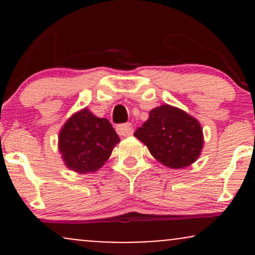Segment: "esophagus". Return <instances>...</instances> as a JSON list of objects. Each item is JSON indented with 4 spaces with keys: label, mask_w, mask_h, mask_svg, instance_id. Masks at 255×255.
Listing matches in <instances>:
<instances>
[{
    "label": "esophagus",
    "mask_w": 255,
    "mask_h": 255,
    "mask_svg": "<svg viewBox=\"0 0 255 255\" xmlns=\"http://www.w3.org/2000/svg\"><path fill=\"white\" fill-rule=\"evenodd\" d=\"M116 130H118L119 135L128 136L133 133V126H131L130 124L120 125V126H118V128H116Z\"/></svg>",
    "instance_id": "esophagus-1"
}]
</instances>
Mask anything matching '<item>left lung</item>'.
<instances>
[{"mask_svg": "<svg viewBox=\"0 0 255 255\" xmlns=\"http://www.w3.org/2000/svg\"><path fill=\"white\" fill-rule=\"evenodd\" d=\"M134 136L147 146L157 160L172 169L194 163L204 144L203 129L197 120L168 104L152 109Z\"/></svg>", "mask_w": 255, "mask_h": 255, "instance_id": "8db88e82", "label": "left lung"}]
</instances>
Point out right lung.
<instances>
[{
  "label": "right lung",
  "instance_id": "1",
  "mask_svg": "<svg viewBox=\"0 0 255 255\" xmlns=\"http://www.w3.org/2000/svg\"><path fill=\"white\" fill-rule=\"evenodd\" d=\"M119 141V135L107 119L96 118L89 109H84L63 126L58 147L69 169L86 174L98 170Z\"/></svg>",
  "mask_w": 255,
  "mask_h": 255
}]
</instances>
